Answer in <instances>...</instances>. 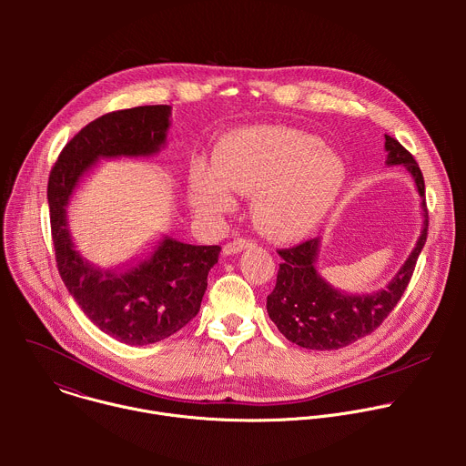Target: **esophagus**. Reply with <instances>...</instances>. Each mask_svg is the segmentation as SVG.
Returning <instances> with one entry per match:
<instances>
[{"instance_id": "obj_1", "label": "esophagus", "mask_w": 466, "mask_h": 466, "mask_svg": "<svg viewBox=\"0 0 466 466\" xmlns=\"http://www.w3.org/2000/svg\"><path fill=\"white\" fill-rule=\"evenodd\" d=\"M254 243H252V239H248V238H236L234 241H230V243H227L225 247H223V254L225 256H230V254H238V252H241V250H245V248H248V247H252Z\"/></svg>"}]
</instances>
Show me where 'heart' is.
Segmentation results:
<instances>
[{"instance_id":"obj_1","label":"heart","mask_w":466,"mask_h":466,"mask_svg":"<svg viewBox=\"0 0 466 466\" xmlns=\"http://www.w3.org/2000/svg\"><path fill=\"white\" fill-rule=\"evenodd\" d=\"M343 162L306 132L280 127L241 130L214 155L212 171L198 169L189 180L195 212L218 216L234 205L230 191L254 193L256 223L273 236L308 230L343 184Z\"/></svg>"}]
</instances>
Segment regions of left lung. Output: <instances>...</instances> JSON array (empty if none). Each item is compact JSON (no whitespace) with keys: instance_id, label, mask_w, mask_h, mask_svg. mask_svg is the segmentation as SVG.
<instances>
[{"instance_id":"1","label":"left lung","mask_w":466,"mask_h":466,"mask_svg":"<svg viewBox=\"0 0 466 466\" xmlns=\"http://www.w3.org/2000/svg\"><path fill=\"white\" fill-rule=\"evenodd\" d=\"M387 166H404L415 178L422 197L424 225L417 247L394 279L370 295H349L331 288L319 273L317 259L320 239L311 238L289 248H280L282 258L277 286L268 297L271 320L291 343L309 350H338L369 334L385 320L402 299L417 258L428 238V210L422 171L413 155L398 140L385 135Z\"/></svg>"}]
</instances>
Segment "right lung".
<instances>
[{
    "label": "right lung",
    "mask_w": 466,
    "mask_h": 466,
    "mask_svg": "<svg viewBox=\"0 0 466 466\" xmlns=\"http://www.w3.org/2000/svg\"><path fill=\"white\" fill-rule=\"evenodd\" d=\"M171 106L147 105L105 114L66 144L47 182L56 268L85 315L125 345H153L184 328L201 308L219 245H187L169 236L117 269L88 263L68 230L70 198L101 158L153 157L166 144Z\"/></svg>",
    "instance_id": "add662e5"
}]
</instances>
